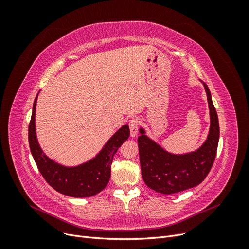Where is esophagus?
Wrapping results in <instances>:
<instances>
[{"label": "esophagus", "mask_w": 249, "mask_h": 249, "mask_svg": "<svg viewBox=\"0 0 249 249\" xmlns=\"http://www.w3.org/2000/svg\"><path fill=\"white\" fill-rule=\"evenodd\" d=\"M129 126H130V131H131V136L132 137L137 136L138 129H139V119L138 118L131 119L129 123Z\"/></svg>", "instance_id": "34e87169"}]
</instances>
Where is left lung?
Masks as SVG:
<instances>
[{
	"label": "left lung",
	"instance_id": "8db88e82",
	"mask_svg": "<svg viewBox=\"0 0 249 249\" xmlns=\"http://www.w3.org/2000/svg\"><path fill=\"white\" fill-rule=\"evenodd\" d=\"M205 86L211 125L205 143L193 153L173 155L164 150L149 139L143 129L138 137L141 175L144 183L157 192L173 194L199 185L213 166L219 141V122L211 97L210 89Z\"/></svg>",
	"mask_w": 249,
	"mask_h": 249
}]
</instances>
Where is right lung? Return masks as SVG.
Masks as SVG:
<instances>
[{"label": "right lung", "instance_id": "obj_1", "mask_svg": "<svg viewBox=\"0 0 249 249\" xmlns=\"http://www.w3.org/2000/svg\"><path fill=\"white\" fill-rule=\"evenodd\" d=\"M36 101L37 96L29 124V145L41 176L56 191L67 196L90 197L100 193L109 183L113 157L130 136L129 125L120 127L94 159L76 167H65L49 159L38 144L35 132Z\"/></svg>", "mask_w": 249, "mask_h": 249}]
</instances>
